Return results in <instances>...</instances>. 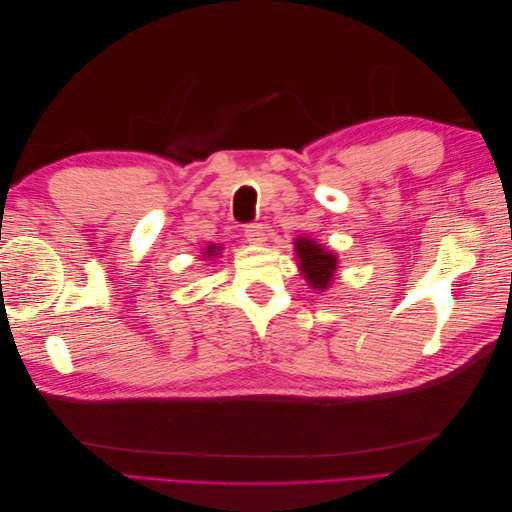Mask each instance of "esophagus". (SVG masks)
Segmentation results:
<instances>
[{
	"mask_svg": "<svg viewBox=\"0 0 512 512\" xmlns=\"http://www.w3.org/2000/svg\"><path fill=\"white\" fill-rule=\"evenodd\" d=\"M245 239L254 243V245H260L262 241H265V226H262V224L245 226Z\"/></svg>",
	"mask_w": 512,
	"mask_h": 512,
	"instance_id": "1",
	"label": "esophagus"
}]
</instances>
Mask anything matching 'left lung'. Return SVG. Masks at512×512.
<instances>
[{
    "instance_id": "left-lung-1",
    "label": "left lung",
    "mask_w": 512,
    "mask_h": 512,
    "mask_svg": "<svg viewBox=\"0 0 512 512\" xmlns=\"http://www.w3.org/2000/svg\"><path fill=\"white\" fill-rule=\"evenodd\" d=\"M294 252L299 258V269L307 284L316 290H327L337 271V258L331 250L314 239L299 237L294 241Z\"/></svg>"
}]
</instances>
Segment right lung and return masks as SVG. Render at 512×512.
Masks as SVG:
<instances>
[{
	"label": "right lung",
	"mask_w": 512,
	"mask_h": 512,
	"mask_svg": "<svg viewBox=\"0 0 512 512\" xmlns=\"http://www.w3.org/2000/svg\"><path fill=\"white\" fill-rule=\"evenodd\" d=\"M220 254V245H207L205 247V258H215V256H218Z\"/></svg>",
	"instance_id": "right-lung-1"
}]
</instances>
